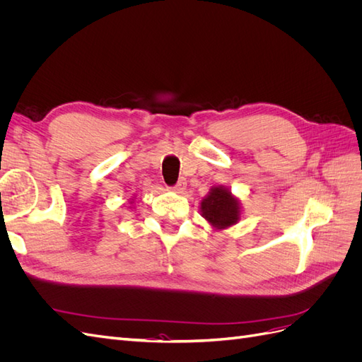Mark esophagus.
Returning <instances> with one entry per match:
<instances>
[{"label": "esophagus", "instance_id": "34e87169", "mask_svg": "<svg viewBox=\"0 0 362 362\" xmlns=\"http://www.w3.org/2000/svg\"><path fill=\"white\" fill-rule=\"evenodd\" d=\"M185 185H187V182H185V180H184V178H181L177 184L173 185L172 190H173V192H177V193H182V192L185 190Z\"/></svg>", "mask_w": 362, "mask_h": 362}]
</instances>
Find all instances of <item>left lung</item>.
<instances>
[{"label": "left lung", "mask_w": 362, "mask_h": 362, "mask_svg": "<svg viewBox=\"0 0 362 362\" xmlns=\"http://www.w3.org/2000/svg\"><path fill=\"white\" fill-rule=\"evenodd\" d=\"M201 208L206 221L214 226L225 228L238 221V202L222 187H214L202 201Z\"/></svg>", "instance_id": "left-lung-1"}]
</instances>
